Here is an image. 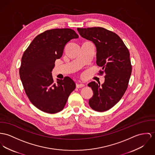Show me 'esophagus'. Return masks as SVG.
<instances>
[{"label":"esophagus","instance_id":"1","mask_svg":"<svg viewBox=\"0 0 155 155\" xmlns=\"http://www.w3.org/2000/svg\"><path fill=\"white\" fill-rule=\"evenodd\" d=\"M76 86L77 88H82L84 87V84L82 83H78L76 84Z\"/></svg>","mask_w":155,"mask_h":155}]
</instances>
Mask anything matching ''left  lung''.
I'll return each instance as SVG.
<instances>
[{"mask_svg": "<svg viewBox=\"0 0 155 155\" xmlns=\"http://www.w3.org/2000/svg\"><path fill=\"white\" fill-rule=\"evenodd\" d=\"M83 38L92 41L96 47V63L105 74L101 85L95 81L88 84L93 91L89 100L90 107L105 111L116 104L127 90L131 74L130 53L116 34L101 27L77 28Z\"/></svg>", "mask_w": 155, "mask_h": 155, "instance_id": "8db88e82", "label": "left lung"}]
</instances>
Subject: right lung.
I'll return each instance as SVG.
<instances>
[{
  "label": "right lung",
  "mask_w": 155,
  "mask_h": 155,
  "mask_svg": "<svg viewBox=\"0 0 155 155\" xmlns=\"http://www.w3.org/2000/svg\"><path fill=\"white\" fill-rule=\"evenodd\" d=\"M78 35L71 29H53L36 36L24 52L19 75L31 102L40 110L54 114L61 111L75 88L69 77L54 83L55 61L62 57L65 45Z\"/></svg>",
  "instance_id": "add662e5"
}]
</instances>
